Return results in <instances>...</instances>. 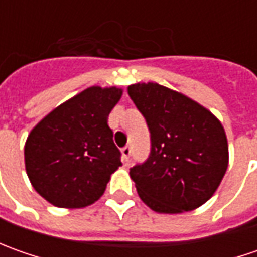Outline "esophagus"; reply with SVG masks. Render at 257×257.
<instances>
[{
	"label": "esophagus",
	"mask_w": 257,
	"mask_h": 257,
	"mask_svg": "<svg viewBox=\"0 0 257 257\" xmlns=\"http://www.w3.org/2000/svg\"><path fill=\"white\" fill-rule=\"evenodd\" d=\"M130 154H132V147H130V146H125V147L121 149V159H123L124 163H127V162H128Z\"/></svg>",
	"instance_id": "34e87169"
}]
</instances>
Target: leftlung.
Listing matches in <instances>:
<instances>
[{
  "label": "left lung",
  "instance_id": "1",
  "mask_svg": "<svg viewBox=\"0 0 257 257\" xmlns=\"http://www.w3.org/2000/svg\"><path fill=\"white\" fill-rule=\"evenodd\" d=\"M150 130L149 159L130 169L136 189L152 210L183 213L212 197L229 164L222 123L207 108L157 83L127 88Z\"/></svg>",
  "mask_w": 257,
  "mask_h": 257
}]
</instances>
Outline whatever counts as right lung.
Here are the masks:
<instances>
[{"instance_id": "obj_1", "label": "right lung", "mask_w": 257, "mask_h": 257, "mask_svg": "<svg viewBox=\"0 0 257 257\" xmlns=\"http://www.w3.org/2000/svg\"><path fill=\"white\" fill-rule=\"evenodd\" d=\"M123 90L98 85L47 114L28 134L25 170L41 197L57 207L81 209L97 202L121 166L107 120Z\"/></svg>"}]
</instances>
